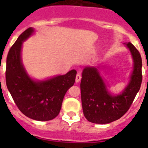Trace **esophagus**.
<instances>
[{"mask_svg": "<svg viewBox=\"0 0 148 148\" xmlns=\"http://www.w3.org/2000/svg\"><path fill=\"white\" fill-rule=\"evenodd\" d=\"M81 75L80 74H77L76 76V82L77 83H78V82H80V81H81Z\"/></svg>", "mask_w": 148, "mask_h": 148, "instance_id": "1", "label": "esophagus"}]
</instances>
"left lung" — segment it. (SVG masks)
<instances>
[{
  "instance_id": "obj_1",
  "label": "left lung",
  "mask_w": 148,
  "mask_h": 148,
  "mask_svg": "<svg viewBox=\"0 0 148 148\" xmlns=\"http://www.w3.org/2000/svg\"><path fill=\"white\" fill-rule=\"evenodd\" d=\"M134 59V71L130 83L122 94L112 96L108 92L98 71L85 67L81 81V102L84 117L95 124H108L125 114L131 108L142 82V60L131 43L126 44Z\"/></svg>"
}]
</instances>
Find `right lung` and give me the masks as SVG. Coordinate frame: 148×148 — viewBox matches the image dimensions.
I'll use <instances>...</instances> for the list:
<instances>
[{"instance_id":"1","label":"right lung","mask_w":148,"mask_h":148,"mask_svg":"<svg viewBox=\"0 0 148 148\" xmlns=\"http://www.w3.org/2000/svg\"><path fill=\"white\" fill-rule=\"evenodd\" d=\"M34 29L29 27L9 50L6 65V84L16 105L25 116L36 121H50L60 113L65 94L75 82L77 71L45 81H34L27 74L21 59L22 42Z\"/></svg>"}]
</instances>
